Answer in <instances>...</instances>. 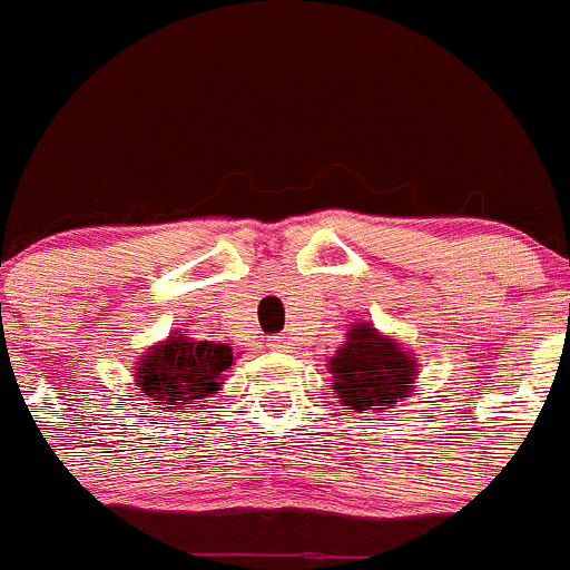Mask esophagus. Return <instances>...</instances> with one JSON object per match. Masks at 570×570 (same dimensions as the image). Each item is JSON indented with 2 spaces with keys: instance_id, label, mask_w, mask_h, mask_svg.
I'll return each mask as SVG.
<instances>
[{
  "instance_id": "obj_1",
  "label": "esophagus",
  "mask_w": 570,
  "mask_h": 570,
  "mask_svg": "<svg viewBox=\"0 0 570 570\" xmlns=\"http://www.w3.org/2000/svg\"><path fill=\"white\" fill-rule=\"evenodd\" d=\"M272 346L277 348V352H287V348H291V343H287V341H283V337H279V341H274Z\"/></svg>"
}]
</instances>
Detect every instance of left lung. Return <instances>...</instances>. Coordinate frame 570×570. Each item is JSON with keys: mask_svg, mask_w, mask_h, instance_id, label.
<instances>
[{"mask_svg": "<svg viewBox=\"0 0 570 570\" xmlns=\"http://www.w3.org/2000/svg\"><path fill=\"white\" fill-rule=\"evenodd\" d=\"M326 371L343 410L387 413L415 387L419 360L371 324H354Z\"/></svg>", "mask_w": 570, "mask_h": 570, "instance_id": "left-lung-1", "label": "left lung"}]
</instances>
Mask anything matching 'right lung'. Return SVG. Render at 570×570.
Returning a JSON list of instances; mask_svg holds the SVG:
<instances>
[{"label":"right lung","instance_id":"add662e5","mask_svg":"<svg viewBox=\"0 0 570 570\" xmlns=\"http://www.w3.org/2000/svg\"><path fill=\"white\" fill-rule=\"evenodd\" d=\"M229 365H233V348L227 343L168 335L138 360L135 391L144 393L166 413H185L183 407L222 391L224 371Z\"/></svg>","mask_w":570,"mask_h":570}]
</instances>
